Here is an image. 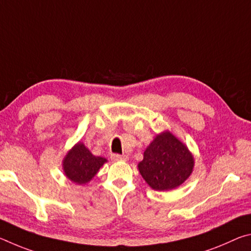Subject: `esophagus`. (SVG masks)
<instances>
[{
  "label": "esophagus",
  "instance_id": "1",
  "mask_svg": "<svg viewBox=\"0 0 251 251\" xmlns=\"http://www.w3.org/2000/svg\"><path fill=\"white\" fill-rule=\"evenodd\" d=\"M110 158H112L113 161H118V160H125L126 161V160H128V157H127L126 155H118V154H113Z\"/></svg>",
  "mask_w": 251,
  "mask_h": 251
}]
</instances>
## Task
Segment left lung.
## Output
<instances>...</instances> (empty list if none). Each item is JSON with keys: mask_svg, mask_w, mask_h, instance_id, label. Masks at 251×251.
Listing matches in <instances>:
<instances>
[{"mask_svg": "<svg viewBox=\"0 0 251 251\" xmlns=\"http://www.w3.org/2000/svg\"><path fill=\"white\" fill-rule=\"evenodd\" d=\"M194 166L192 151L169 130L155 136L137 165L148 186L158 192H167L184 184L194 172Z\"/></svg>", "mask_w": 251, "mask_h": 251, "instance_id": "left-lung-1", "label": "left lung"}]
</instances>
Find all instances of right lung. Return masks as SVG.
Wrapping results in <instances>:
<instances>
[{"label":"right lung","mask_w":251,"mask_h":251,"mask_svg":"<svg viewBox=\"0 0 251 251\" xmlns=\"http://www.w3.org/2000/svg\"><path fill=\"white\" fill-rule=\"evenodd\" d=\"M107 159L93 155L82 142L76 143L62 160L63 172L66 178L77 185H86L96 175Z\"/></svg>","instance_id":"add662e5"}]
</instances>
